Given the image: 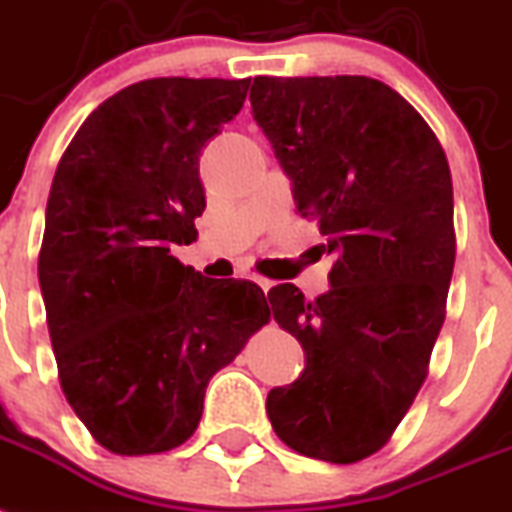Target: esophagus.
<instances>
[{"label":"esophagus","instance_id":"1","mask_svg":"<svg viewBox=\"0 0 512 512\" xmlns=\"http://www.w3.org/2000/svg\"><path fill=\"white\" fill-rule=\"evenodd\" d=\"M251 280L256 282V285H259L261 290H264V293H266V290H272V287H274V282H272V280H266V277H259V274H253Z\"/></svg>","mask_w":512,"mask_h":512}]
</instances>
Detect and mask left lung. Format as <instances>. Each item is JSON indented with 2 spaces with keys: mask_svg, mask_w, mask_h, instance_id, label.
<instances>
[{
  "mask_svg": "<svg viewBox=\"0 0 512 512\" xmlns=\"http://www.w3.org/2000/svg\"><path fill=\"white\" fill-rule=\"evenodd\" d=\"M253 120L290 177L298 214L335 253L306 303L269 290L306 369L266 395L295 453L356 463L384 447L426 379L455 264L453 180L424 117L382 80L253 78Z\"/></svg>",
  "mask_w": 512,
  "mask_h": 512,
  "instance_id": "obj_1",
  "label": "left lung"
}]
</instances>
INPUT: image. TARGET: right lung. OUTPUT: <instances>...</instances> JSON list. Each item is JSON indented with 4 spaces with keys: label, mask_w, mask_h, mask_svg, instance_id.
Listing matches in <instances>:
<instances>
[{
    "label": "right lung",
    "mask_w": 512,
    "mask_h": 512,
    "mask_svg": "<svg viewBox=\"0 0 512 512\" xmlns=\"http://www.w3.org/2000/svg\"><path fill=\"white\" fill-rule=\"evenodd\" d=\"M248 80L151 78L88 114L46 201L38 282L59 384L117 455L196 432L209 379L269 322L259 285L209 280L170 253L198 238L201 149Z\"/></svg>",
    "instance_id": "right-lung-1"
}]
</instances>
